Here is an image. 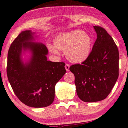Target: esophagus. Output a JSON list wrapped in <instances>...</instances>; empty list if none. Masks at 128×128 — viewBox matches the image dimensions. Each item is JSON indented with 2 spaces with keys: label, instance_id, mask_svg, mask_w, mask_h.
<instances>
[{
  "label": "esophagus",
  "instance_id": "obj_1",
  "mask_svg": "<svg viewBox=\"0 0 128 128\" xmlns=\"http://www.w3.org/2000/svg\"><path fill=\"white\" fill-rule=\"evenodd\" d=\"M69 68H70V65H69V64H65V69L67 71H68V70H69Z\"/></svg>",
  "mask_w": 128,
  "mask_h": 128
}]
</instances>
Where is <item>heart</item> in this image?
Wrapping results in <instances>:
<instances>
[{
  "instance_id": "b5f03b06",
  "label": "heart",
  "mask_w": 128,
  "mask_h": 128,
  "mask_svg": "<svg viewBox=\"0 0 128 128\" xmlns=\"http://www.w3.org/2000/svg\"><path fill=\"white\" fill-rule=\"evenodd\" d=\"M54 46L48 45L50 51L58 54L56 49L64 50L65 56L74 63H81L91 54L92 41L90 36L82 30H74L58 34L53 40Z\"/></svg>"
}]
</instances>
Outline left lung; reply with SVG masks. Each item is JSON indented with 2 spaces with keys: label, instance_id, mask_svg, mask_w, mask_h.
<instances>
[{
  "label": "left lung",
  "instance_id": "obj_1",
  "mask_svg": "<svg viewBox=\"0 0 128 128\" xmlns=\"http://www.w3.org/2000/svg\"><path fill=\"white\" fill-rule=\"evenodd\" d=\"M97 33L91 54L81 64L71 65L77 95L84 102L105 99L119 76V50L104 28L94 26Z\"/></svg>",
  "mask_w": 128,
  "mask_h": 128
}]
</instances>
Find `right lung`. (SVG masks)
Here are the masks:
<instances>
[{"label": "right lung", "mask_w": 128, "mask_h": 128, "mask_svg": "<svg viewBox=\"0 0 128 128\" xmlns=\"http://www.w3.org/2000/svg\"><path fill=\"white\" fill-rule=\"evenodd\" d=\"M31 31H22L12 42L8 54L7 76L12 90L22 102L32 108L50 106L54 99L55 85L66 73L65 64L47 60L48 50L42 43L32 42ZM30 50L32 56L24 64L22 50Z\"/></svg>", "instance_id": "obj_1"}]
</instances>
